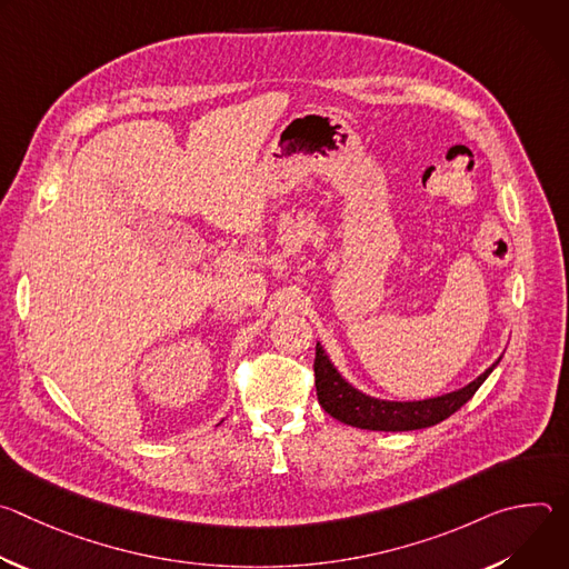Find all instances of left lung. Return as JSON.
I'll return each mask as SVG.
<instances>
[{"mask_svg": "<svg viewBox=\"0 0 569 569\" xmlns=\"http://www.w3.org/2000/svg\"><path fill=\"white\" fill-rule=\"evenodd\" d=\"M502 358H498L489 369L479 373L466 387L426 398V400H382L373 398L360 389H356L342 373L336 369L327 351L317 342L315 349V387L317 400L323 410L333 419L360 428V430H376V432H408L437 426L455 415L463 402L472 398L479 385L489 378V373L498 367Z\"/></svg>", "mask_w": 569, "mask_h": 569, "instance_id": "8db88e82", "label": "left lung"}]
</instances>
